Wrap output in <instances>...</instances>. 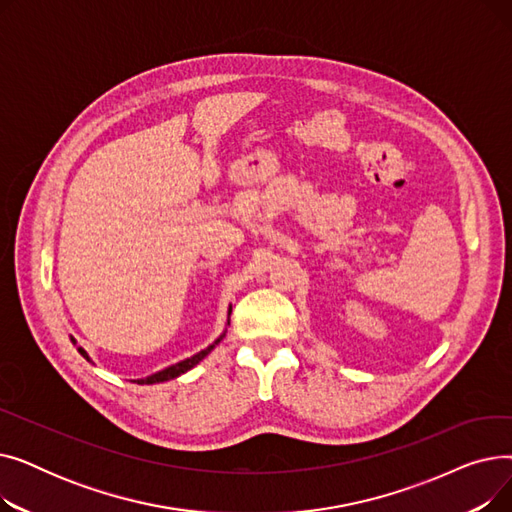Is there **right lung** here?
<instances>
[{
	"instance_id": "add662e5",
	"label": "right lung",
	"mask_w": 512,
	"mask_h": 512,
	"mask_svg": "<svg viewBox=\"0 0 512 512\" xmlns=\"http://www.w3.org/2000/svg\"><path fill=\"white\" fill-rule=\"evenodd\" d=\"M232 311V309H230ZM228 324H230V321H228ZM226 334H222L218 340H215L213 344H209L207 348H205V351H201V353H197V355H193L191 359H184V361H180V363H176V365H172V367H168V369H164V371H157V373H153V375H149V378H145V380H137L139 384H159V382H168V380H174V378H178V375H182V373H186L188 369H193L199 361H203L211 351H213V348H215V344H218L222 338H224ZM70 340L76 344V340L70 336ZM78 353L80 355H83L87 361H91L89 359V355H87V351H85V348H78Z\"/></svg>"
}]
</instances>
